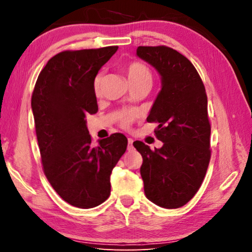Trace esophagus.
Returning a JSON list of instances; mask_svg holds the SVG:
<instances>
[{
    "mask_svg": "<svg viewBox=\"0 0 252 252\" xmlns=\"http://www.w3.org/2000/svg\"><path fill=\"white\" fill-rule=\"evenodd\" d=\"M132 148H133V139L129 138L127 139V150H131Z\"/></svg>",
    "mask_w": 252,
    "mask_h": 252,
    "instance_id": "34e87169",
    "label": "esophagus"
}]
</instances>
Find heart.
Returning <instances> with one entry per match:
<instances>
[{
  "instance_id": "b5f03b06",
  "label": "heart",
  "mask_w": 252,
  "mask_h": 252,
  "mask_svg": "<svg viewBox=\"0 0 252 252\" xmlns=\"http://www.w3.org/2000/svg\"><path fill=\"white\" fill-rule=\"evenodd\" d=\"M126 73L127 79H129L131 84L134 83H143V82H152V73L149 67L144 64V63L140 61H133L130 62L129 64L126 66ZM102 74L99 73L94 79V90L97 92L100 89ZM136 117V113L132 110H123L119 113L118 119L119 123L121 126L127 127L129 126Z\"/></svg>"
}]
</instances>
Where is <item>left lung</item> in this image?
I'll use <instances>...</instances> for the list:
<instances>
[{
	"label": "left lung",
	"mask_w": 252,
	"mask_h": 252,
	"mask_svg": "<svg viewBox=\"0 0 252 252\" xmlns=\"http://www.w3.org/2000/svg\"><path fill=\"white\" fill-rule=\"evenodd\" d=\"M136 55L161 75V91L148 122L163 142L151 150L133 142L143 158L140 169L146 197L162 208L177 209L197 193L210 161L208 99L201 78L185 55L168 46H139Z\"/></svg>",
	"instance_id": "1"
}]
</instances>
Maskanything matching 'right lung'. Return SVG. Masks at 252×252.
Returning a JSON list of instances; mask_svg holds the SVG:
<instances>
[{
	"label": "right lung",
	"instance_id": "obj_1",
	"mask_svg": "<svg viewBox=\"0 0 252 252\" xmlns=\"http://www.w3.org/2000/svg\"><path fill=\"white\" fill-rule=\"evenodd\" d=\"M118 46L63 51L37 76L31 106L42 165L53 189L71 206L89 209L111 192L110 176L126 150L122 133L94 147L88 114L97 112L94 79Z\"/></svg>",
	"mask_w": 252,
	"mask_h": 252
}]
</instances>
